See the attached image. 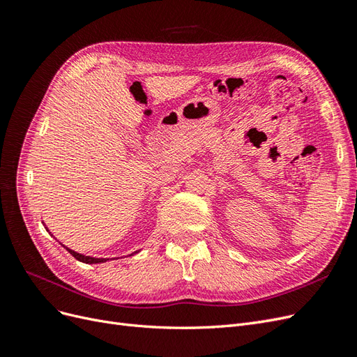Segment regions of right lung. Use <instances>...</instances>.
<instances>
[{"mask_svg":"<svg viewBox=\"0 0 357 357\" xmlns=\"http://www.w3.org/2000/svg\"><path fill=\"white\" fill-rule=\"evenodd\" d=\"M67 250L77 259V261H80V262H84V264H102V262H105V261H109V259H104V257H91V256H84V255H80V253H77V252H74V250H71V248H67Z\"/></svg>","mask_w":357,"mask_h":357,"instance_id":"add662e5","label":"right lung"}]
</instances>
